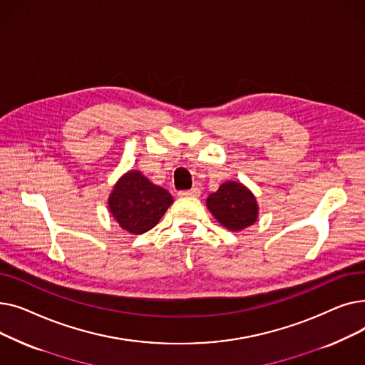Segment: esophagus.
<instances>
[{
    "label": "esophagus",
    "instance_id": "1",
    "mask_svg": "<svg viewBox=\"0 0 365 365\" xmlns=\"http://www.w3.org/2000/svg\"><path fill=\"white\" fill-rule=\"evenodd\" d=\"M180 197H200L201 195V189L198 186H194L192 189L189 190H182V192H179Z\"/></svg>",
    "mask_w": 365,
    "mask_h": 365
}]
</instances>
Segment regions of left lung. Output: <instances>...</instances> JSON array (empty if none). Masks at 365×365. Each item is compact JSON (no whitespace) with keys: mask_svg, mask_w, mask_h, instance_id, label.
I'll return each mask as SVG.
<instances>
[{"mask_svg":"<svg viewBox=\"0 0 365 365\" xmlns=\"http://www.w3.org/2000/svg\"><path fill=\"white\" fill-rule=\"evenodd\" d=\"M207 207L217 222L229 231H242L252 226L259 216L256 197L238 182H225L207 198Z\"/></svg>","mask_w":365,"mask_h":365,"instance_id":"left-lung-1","label":"left lung"}]
</instances>
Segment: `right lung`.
I'll use <instances>...</instances> for the list:
<instances>
[{
    "mask_svg": "<svg viewBox=\"0 0 365 365\" xmlns=\"http://www.w3.org/2000/svg\"><path fill=\"white\" fill-rule=\"evenodd\" d=\"M173 204V197L140 171L130 170L115 183L108 200L112 217L124 231L140 235L155 226Z\"/></svg>",
    "mask_w": 365,
    "mask_h": 365,
    "instance_id": "obj_1",
    "label": "right lung"
}]
</instances>
